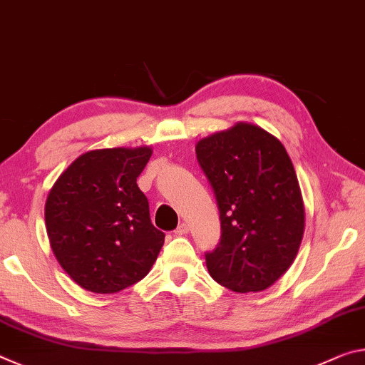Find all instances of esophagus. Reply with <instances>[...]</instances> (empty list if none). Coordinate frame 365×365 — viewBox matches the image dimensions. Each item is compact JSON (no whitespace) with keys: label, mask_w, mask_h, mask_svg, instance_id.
Here are the masks:
<instances>
[{"label":"esophagus","mask_w":365,"mask_h":365,"mask_svg":"<svg viewBox=\"0 0 365 365\" xmlns=\"http://www.w3.org/2000/svg\"><path fill=\"white\" fill-rule=\"evenodd\" d=\"M187 232H189V225L187 223H181L175 230V235L176 236H184V235H187Z\"/></svg>","instance_id":"34e87169"}]
</instances>
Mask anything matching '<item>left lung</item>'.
Returning <instances> with one entry per match:
<instances>
[{
	"label": "left lung",
	"mask_w": 365,
	"mask_h": 365,
	"mask_svg": "<svg viewBox=\"0 0 365 365\" xmlns=\"http://www.w3.org/2000/svg\"><path fill=\"white\" fill-rule=\"evenodd\" d=\"M195 153L222 222L218 246L205 252L208 272L235 292L267 289L291 267L304 235L289 155L277 137L247 123L205 137Z\"/></svg>",
	"instance_id": "left-lung-1"
}]
</instances>
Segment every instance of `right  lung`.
Wrapping results in <instances>:
<instances>
[{
  "label": "right lung",
  "instance_id": "1",
  "mask_svg": "<svg viewBox=\"0 0 365 365\" xmlns=\"http://www.w3.org/2000/svg\"><path fill=\"white\" fill-rule=\"evenodd\" d=\"M152 148H103L81 155L51 187L45 204L50 246L83 289L118 292L150 272L165 242L137 178Z\"/></svg>",
  "mask_w": 365,
  "mask_h": 365
}]
</instances>
